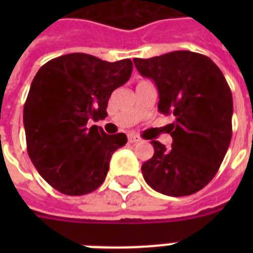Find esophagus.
<instances>
[{"label": "esophagus", "instance_id": "esophagus-1", "mask_svg": "<svg viewBox=\"0 0 253 253\" xmlns=\"http://www.w3.org/2000/svg\"><path fill=\"white\" fill-rule=\"evenodd\" d=\"M140 140H142V139L139 138V136H136V135H132V134L128 135V143H131V144H132V143L140 142Z\"/></svg>", "mask_w": 253, "mask_h": 253}]
</instances>
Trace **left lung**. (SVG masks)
<instances>
[{
	"label": "left lung",
	"mask_w": 253,
	"mask_h": 253,
	"mask_svg": "<svg viewBox=\"0 0 253 253\" xmlns=\"http://www.w3.org/2000/svg\"><path fill=\"white\" fill-rule=\"evenodd\" d=\"M134 64L158 86L159 111L176 118L169 125V150L151 142L155 154L142 166L144 180L166 196L198 192L214 178L231 142L232 94L223 73L210 57L190 51Z\"/></svg>",
	"instance_id": "obj_1"
}]
</instances>
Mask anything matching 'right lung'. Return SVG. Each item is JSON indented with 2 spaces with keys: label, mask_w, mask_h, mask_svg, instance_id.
Returning <instances> with one entry per match:
<instances>
[{
  "label": "right lung",
  "mask_w": 253,
  "mask_h": 253,
  "mask_svg": "<svg viewBox=\"0 0 253 253\" xmlns=\"http://www.w3.org/2000/svg\"><path fill=\"white\" fill-rule=\"evenodd\" d=\"M132 72L130 59L109 63L87 53L49 60L34 77L23 109L27 152L38 172L67 196L99 188L111 155L127 143L87 126L107 115V101Z\"/></svg>",
  "instance_id": "add662e5"
}]
</instances>
